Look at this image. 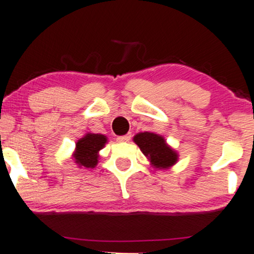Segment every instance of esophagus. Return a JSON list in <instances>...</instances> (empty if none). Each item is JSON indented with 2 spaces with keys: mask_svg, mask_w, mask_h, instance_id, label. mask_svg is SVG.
Returning <instances> with one entry per match:
<instances>
[{
  "mask_svg": "<svg viewBox=\"0 0 254 254\" xmlns=\"http://www.w3.org/2000/svg\"><path fill=\"white\" fill-rule=\"evenodd\" d=\"M130 134H127V135H124V136H118L117 137V142L119 143H125V142H128V140H130Z\"/></svg>",
  "mask_w": 254,
  "mask_h": 254,
  "instance_id": "esophagus-1",
  "label": "esophagus"
}]
</instances>
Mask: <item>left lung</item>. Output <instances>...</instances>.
I'll return each mask as SVG.
<instances>
[{
  "mask_svg": "<svg viewBox=\"0 0 254 254\" xmlns=\"http://www.w3.org/2000/svg\"><path fill=\"white\" fill-rule=\"evenodd\" d=\"M132 140L147 157L149 165L156 170H168L172 168L179 160V154L176 149L166 143L163 136L155 132H138Z\"/></svg>",
  "mask_w": 254,
  "mask_h": 254,
  "instance_id": "left-lung-1",
  "label": "left lung"
}]
</instances>
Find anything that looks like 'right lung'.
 <instances>
[{
  "mask_svg": "<svg viewBox=\"0 0 254 254\" xmlns=\"http://www.w3.org/2000/svg\"><path fill=\"white\" fill-rule=\"evenodd\" d=\"M107 142V136L88 132L76 142L75 149L70 159L78 168L94 169L100 159L99 152L105 147Z\"/></svg>",
  "mask_w": 254,
  "mask_h": 254,
  "instance_id": "1",
  "label": "right lung"
}]
</instances>
